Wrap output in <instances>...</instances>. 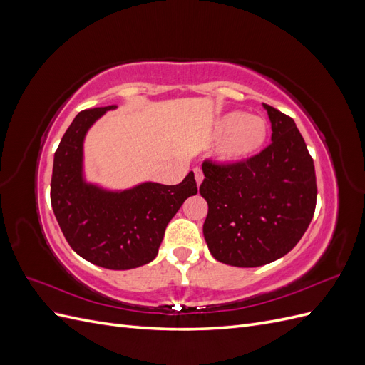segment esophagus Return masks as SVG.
Returning a JSON list of instances; mask_svg holds the SVG:
<instances>
[{
  "instance_id": "1",
  "label": "esophagus",
  "mask_w": 365,
  "mask_h": 365,
  "mask_svg": "<svg viewBox=\"0 0 365 365\" xmlns=\"http://www.w3.org/2000/svg\"><path fill=\"white\" fill-rule=\"evenodd\" d=\"M193 172H195V180H196V184H197V187H200V185H201V182H202V180H204V173H202V170H201L200 168L193 169Z\"/></svg>"
}]
</instances>
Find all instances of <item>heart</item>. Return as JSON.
<instances>
[{
    "label": "heart",
    "instance_id": "1",
    "mask_svg": "<svg viewBox=\"0 0 365 365\" xmlns=\"http://www.w3.org/2000/svg\"><path fill=\"white\" fill-rule=\"evenodd\" d=\"M213 135L220 138L215 149L216 160L224 164H239L256 157L267 145L269 126L259 115L230 111L217 117Z\"/></svg>",
    "mask_w": 365,
    "mask_h": 365
}]
</instances>
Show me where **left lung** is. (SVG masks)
Returning <instances> with one entry per match:
<instances>
[{
    "label": "left lung",
    "mask_w": 365,
    "mask_h": 365,
    "mask_svg": "<svg viewBox=\"0 0 365 365\" xmlns=\"http://www.w3.org/2000/svg\"><path fill=\"white\" fill-rule=\"evenodd\" d=\"M272 137L239 164H202L200 193L208 204L202 227L212 256L256 268L288 254L311 224L317 202L314 161L295 121L264 105Z\"/></svg>",
    "instance_id": "left-lung-1"
}]
</instances>
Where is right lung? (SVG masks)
Returning <instances> with one entry per match:
<instances>
[{
  "label": "right lung",
  "instance_id": "add662e5",
  "mask_svg": "<svg viewBox=\"0 0 365 365\" xmlns=\"http://www.w3.org/2000/svg\"><path fill=\"white\" fill-rule=\"evenodd\" d=\"M117 106L85 109L65 132L54 153L51 207L70 247L106 269L138 268L157 257L164 231L189 196L197 193L193 172L176 185L145 181L109 190L86 181V132Z\"/></svg>",
  "mask_w": 365,
  "mask_h": 365
}]
</instances>
